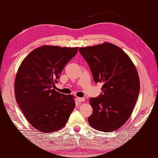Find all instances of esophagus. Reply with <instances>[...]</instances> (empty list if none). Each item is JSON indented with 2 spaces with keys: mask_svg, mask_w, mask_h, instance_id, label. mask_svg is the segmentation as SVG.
<instances>
[{
  "mask_svg": "<svg viewBox=\"0 0 158 158\" xmlns=\"http://www.w3.org/2000/svg\"><path fill=\"white\" fill-rule=\"evenodd\" d=\"M77 100L79 102H83L85 100V98H79V97H77Z\"/></svg>",
  "mask_w": 158,
  "mask_h": 158,
  "instance_id": "esophagus-1",
  "label": "esophagus"
}]
</instances>
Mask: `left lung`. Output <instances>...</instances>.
Returning <instances> with one entry per match:
<instances>
[{
	"label": "left lung",
	"instance_id": "1",
	"mask_svg": "<svg viewBox=\"0 0 158 158\" xmlns=\"http://www.w3.org/2000/svg\"><path fill=\"white\" fill-rule=\"evenodd\" d=\"M95 83H102V92L89 103L93 113L88 119L93 128L115 131L129 119L138 98L140 80L130 57L110 43L80 48Z\"/></svg>",
	"mask_w": 158,
	"mask_h": 158
}]
</instances>
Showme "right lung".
Returning <instances> with one entry per match:
<instances>
[{
    "instance_id": "obj_1",
    "label": "right lung",
    "mask_w": 158,
    "mask_h": 158,
    "mask_svg": "<svg viewBox=\"0 0 158 158\" xmlns=\"http://www.w3.org/2000/svg\"><path fill=\"white\" fill-rule=\"evenodd\" d=\"M78 49L40 47L30 53L19 67L14 84L16 101L28 122L40 132L62 128L75 109L73 95L63 94L53 88Z\"/></svg>"
}]
</instances>
